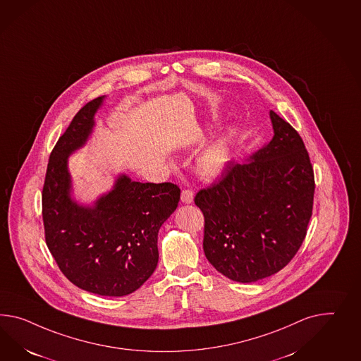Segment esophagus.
I'll return each mask as SVG.
<instances>
[{
	"label": "esophagus",
	"mask_w": 361,
	"mask_h": 361,
	"mask_svg": "<svg viewBox=\"0 0 361 361\" xmlns=\"http://www.w3.org/2000/svg\"><path fill=\"white\" fill-rule=\"evenodd\" d=\"M180 200H182V203L185 204L192 203L194 192L191 190H188V188H183L182 194H180Z\"/></svg>",
	"instance_id": "obj_1"
}]
</instances>
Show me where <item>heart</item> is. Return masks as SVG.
I'll return each instance as SVG.
<instances>
[{
  "instance_id": "obj_1",
  "label": "heart",
  "mask_w": 361,
  "mask_h": 361,
  "mask_svg": "<svg viewBox=\"0 0 361 361\" xmlns=\"http://www.w3.org/2000/svg\"><path fill=\"white\" fill-rule=\"evenodd\" d=\"M229 159V149L225 140H217L197 158L196 169L204 178L219 176Z\"/></svg>"
}]
</instances>
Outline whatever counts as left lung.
<instances>
[{
    "mask_svg": "<svg viewBox=\"0 0 361 361\" xmlns=\"http://www.w3.org/2000/svg\"><path fill=\"white\" fill-rule=\"evenodd\" d=\"M269 116L272 140L247 164L228 162L194 199L204 216L205 257L240 283L286 267L305 240L313 213L314 171L305 144L276 112Z\"/></svg>",
    "mask_w": 361,
    "mask_h": 361,
    "instance_id": "8db88e82",
    "label": "left lung"
}]
</instances>
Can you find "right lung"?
<instances>
[{"instance_id":"right-lung-1","label":"right lung","mask_w":361,"mask_h":361,"mask_svg":"<svg viewBox=\"0 0 361 361\" xmlns=\"http://www.w3.org/2000/svg\"><path fill=\"white\" fill-rule=\"evenodd\" d=\"M102 99L86 103L52 149L42 214L47 246L65 278L95 295L121 297L139 289L157 267L158 231L176 211L180 190L123 176L92 208L71 200L66 159L87 139Z\"/></svg>"}]
</instances>
